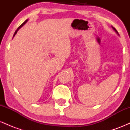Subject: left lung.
Wrapping results in <instances>:
<instances>
[{
    "mask_svg": "<svg viewBox=\"0 0 130 130\" xmlns=\"http://www.w3.org/2000/svg\"><path fill=\"white\" fill-rule=\"evenodd\" d=\"M113 28V29H114V30L115 31H116V32H117V34H118V32H117V30H116V29H115V28H114V27H112Z\"/></svg>",
    "mask_w": 130,
    "mask_h": 130,
    "instance_id": "left-lung-1",
    "label": "left lung"
}]
</instances>
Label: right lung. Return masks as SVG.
<instances>
[{
    "label": "right lung",
    "mask_w": 130,
    "mask_h": 130,
    "mask_svg": "<svg viewBox=\"0 0 130 130\" xmlns=\"http://www.w3.org/2000/svg\"><path fill=\"white\" fill-rule=\"evenodd\" d=\"M27 21H28V19H27V20H26V21H24V22H23V23H22V24H21V26H19V27H18V29H17V30H16V32H14V35H13V37H14V35H16V33H17V32H18V30H19V29H20V28H21V27H22V26H24V24H26V22H27Z\"/></svg>",
    "instance_id": "add662e5"
}]
</instances>
